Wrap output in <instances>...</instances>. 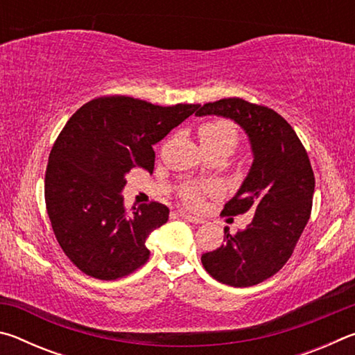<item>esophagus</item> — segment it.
Masks as SVG:
<instances>
[{
  "instance_id": "34e87169",
  "label": "esophagus",
  "mask_w": 355,
  "mask_h": 355,
  "mask_svg": "<svg viewBox=\"0 0 355 355\" xmlns=\"http://www.w3.org/2000/svg\"><path fill=\"white\" fill-rule=\"evenodd\" d=\"M178 216H180V218H182V219H184V220L192 222V224H203V219H202V218H196V216H192V214H189V213L180 211Z\"/></svg>"
}]
</instances>
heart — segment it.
Masks as SVG:
<instances>
[{
    "label": "heart",
    "mask_w": 355,
    "mask_h": 355,
    "mask_svg": "<svg viewBox=\"0 0 355 355\" xmlns=\"http://www.w3.org/2000/svg\"><path fill=\"white\" fill-rule=\"evenodd\" d=\"M200 144L205 142H224L228 147L233 148L238 142V131L230 122H224V120H218V122H209L202 125L199 130ZM200 191L197 188H186L183 191V199L189 205H196L199 202Z\"/></svg>",
    "instance_id": "obj_1"
}]
</instances>
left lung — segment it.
I'll return each instance as SVG.
<instances>
[{
	"instance_id": "8db88e82",
	"label": "left lung",
	"mask_w": 355,
	"mask_h": 355,
	"mask_svg": "<svg viewBox=\"0 0 355 355\" xmlns=\"http://www.w3.org/2000/svg\"><path fill=\"white\" fill-rule=\"evenodd\" d=\"M197 110V117L230 119L248 136L252 166L222 213L255 211L236 235L224 228L225 243L203 254L202 263L222 284L257 285L288 261L310 219L315 175L309 155L291 125L266 106L222 98Z\"/></svg>"
}]
</instances>
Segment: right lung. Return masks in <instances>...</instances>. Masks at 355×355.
<instances>
[{
	"label": "right lung",
	"mask_w": 355,
	"mask_h": 355,
	"mask_svg": "<svg viewBox=\"0 0 355 355\" xmlns=\"http://www.w3.org/2000/svg\"><path fill=\"white\" fill-rule=\"evenodd\" d=\"M197 107L116 95L91 100L65 123L48 158L45 203L59 245L84 274L114 280L147 261V238L169 208L152 202L127 214L125 177L133 167L152 173L155 144Z\"/></svg>",
	"instance_id": "add662e5"
}]
</instances>
